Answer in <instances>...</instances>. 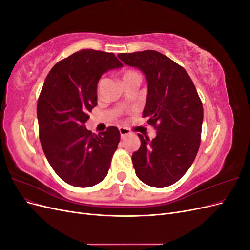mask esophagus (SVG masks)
<instances>
[{"label":"esophagus","mask_w":250,"mask_h":250,"mask_svg":"<svg viewBox=\"0 0 250 250\" xmlns=\"http://www.w3.org/2000/svg\"><path fill=\"white\" fill-rule=\"evenodd\" d=\"M119 131H120V134H121V138H125L126 135H128V134H130V130L128 129V128H126V127H120L119 128Z\"/></svg>","instance_id":"esophagus-1"}]
</instances>
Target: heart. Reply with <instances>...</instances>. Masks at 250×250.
<instances>
[{"label":"heart","mask_w":250,"mask_h":250,"mask_svg":"<svg viewBox=\"0 0 250 250\" xmlns=\"http://www.w3.org/2000/svg\"><path fill=\"white\" fill-rule=\"evenodd\" d=\"M135 75H137V73H134V72H132V71H127V72H125V73L122 75V79H125V78L129 77V76H135Z\"/></svg>","instance_id":"obj_1"}]
</instances>
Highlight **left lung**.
Masks as SVG:
<instances>
[{
  "label": "left lung",
  "mask_w": 250,
  "mask_h": 250,
  "mask_svg": "<svg viewBox=\"0 0 250 250\" xmlns=\"http://www.w3.org/2000/svg\"><path fill=\"white\" fill-rule=\"evenodd\" d=\"M118 57L145 76L143 118L156 129L151 141L139 134L141 147L132 154L135 174L150 187H169L185 175L197 155L203 121L200 98L184 67L160 52L120 53Z\"/></svg>",
  "instance_id": "8db88e82"
}]
</instances>
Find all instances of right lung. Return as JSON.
<instances>
[{
	"mask_svg": "<svg viewBox=\"0 0 250 250\" xmlns=\"http://www.w3.org/2000/svg\"><path fill=\"white\" fill-rule=\"evenodd\" d=\"M123 64L113 53L83 49L52 67L37 102L40 140L49 164L66 184L87 188L106 177L120 132L115 126L95 134L87 113L97 105L104 73Z\"/></svg>",
	"mask_w": 250,
	"mask_h": 250,
	"instance_id": "1",
	"label": "right lung"
}]
</instances>
